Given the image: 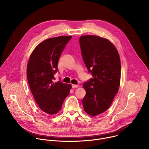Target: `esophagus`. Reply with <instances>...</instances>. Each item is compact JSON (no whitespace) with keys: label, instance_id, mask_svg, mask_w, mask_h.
<instances>
[{"label":"esophagus","instance_id":"esophagus-1","mask_svg":"<svg viewBox=\"0 0 149 149\" xmlns=\"http://www.w3.org/2000/svg\"><path fill=\"white\" fill-rule=\"evenodd\" d=\"M72 88H77V87H78V85L72 84Z\"/></svg>","mask_w":149,"mask_h":149}]
</instances>
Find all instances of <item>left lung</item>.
Masks as SVG:
<instances>
[{
  "mask_svg": "<svg viewBox=\"0 0 149 149\" xmlns=\"http://www.w3.org/2000/svg\"><path fill=\"white\" fill-rule=\"evenodd\" d=\"M81 55L93 78L83 84L86 94L82 100L84 111L91 116L101 114L111 105L120 84L119 54L108 39L86 35L79 38Z\"/></svg>",
  "mask_w": 149,
  "mask_h": 149,
  "instance_id": "left-lung-1",
  "label": "left lung"
}]
</instances>
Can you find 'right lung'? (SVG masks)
I'll use <instances>...</instances> for the list:
<instances>
[{
    "label": "right lung",
    "mask_w": 149,
    "mask_h": 149,
    "mask_svg": "<svg viewBox=\"0 0 149 149\" xmlns=\"http://www.w3.org/2000/svg\"><path fill=\"white\" fill-rule=\"evenodd\" d=\"M72 36L47 39L33 51L27 65V78L35 101L46 113L53 115L61 109L71 86L54 82L58 62Z\"/></svg>",
    "instance_id": "obj_1"
}]
</instances>
